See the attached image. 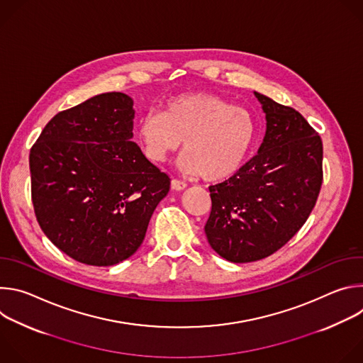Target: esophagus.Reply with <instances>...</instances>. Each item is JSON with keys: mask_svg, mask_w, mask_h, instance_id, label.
<instances>
[{"mask_svg": "<svg viewBox=\"0 0 363 363\" xmlns=\"http://www.w3.org/2000/svg\"><path fill=\"white\" fill-rule=\"evenodd\" d=\"M171 188H172L174 191H182V189L186 188V184L182 182V181H179V179H172V181H171Z\"/></svg>", "mask_w": 363, "mask_h": 363, "instance_id": "34e87169", "label": "esophagus"}]
</instances>
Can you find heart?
I'll use <instances>...</instances> for the list:
<instances>
[{
	"instance_id": "obj_1",
	"label": "heart",
	"mask_w": 363,
	"mask_h": 363,
	"mask_svg": "<svg viewBox=\"0 0 363 363\" xmlns=\"http://www.w3.org/2000/svg\"><path fill=\"white\" fill-rule=\"evenodd\" d=\"M251 115L211 93H186L169 100L164 113L149 112L138 126L145 157L161 164L184 140L185 171L220 181L235 174L252 145Z\"/></svg>"
}]
</instances>
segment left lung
<instances>
[{"label": "left lung", "instance_id": "8db88e82", "mask_svg": "<svg viewBox=\"0 0 363 363\" xmlns=\"http://www.w3.org/2000/svg\"><path fill=\"white\" fill-rule=\"evenodd\" d=\"M254 96L266 113L263 143L231 178L210 186L205 235L231 263L262 260L281 248L315 208L323 181L318 132L293 108Z\"/></svg>", "mask_w": 363, "mask_h": 363}]
</instances>
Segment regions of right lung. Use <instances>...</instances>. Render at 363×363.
Instances as JSON below:
<instances>
[{
  "label": "right lung",
  "mask_w": 363,
  "mask_h": 363,
  "mask_svg": "<svg viewBox=\"0 0 363 363\" xmlns=\"http://www.w3.org/2000/svg\"><path fill=\"white\" fill-rule=\"evenodd\" d=\"M133 100L101 93L51 119L30 150L37 221L76 262L106 267L140 247L171 179L133 138Z\"/></svg>",
  "instance_id": "right-lung-1"
}]
</instances>
